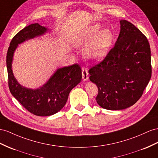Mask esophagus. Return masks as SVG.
Segmentation results:
<instances>
[{
  "label": "esophagus",
  "mask_w": 158,
  "mask_h": 158,
  "mask_svg": "<svg viewBox=\"0 0 158 158\" xmlns=\"http://www.w3.org/2000/svg\"><path fill=\"white\" fill-rule=\"evenodd\" d=\"M82 76L83 79L84 81H87L89 79V73L88 70L85 68H82Z\"/></svg>",
  "instance_id": "esophagus-1"
}]
</instances>
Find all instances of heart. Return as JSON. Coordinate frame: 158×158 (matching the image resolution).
I'll return each instance as SVG.
<instances>
[{
	"label": "heart",
	"mask_w": 158,
	"mask_h": 158,
	"mask_svg": "<svg viewBox=\"0 0 158 158\" xmlns=\"http://www.w3.org/2000/svg\"><path fill=\"white\" fill-rule=\"evenodd\" d=\"M101 26L96 24L74 37L77 47L85 46L83 55L91 61H98L106 55L112 44L113 35L109 29L99 31Z\"/></svg>",
	"instance_id": "b5f03b06"
}]
</instances>
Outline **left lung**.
<instances>
[{
  "label": "left lung",
  "instance_id": "left-lung-1",
  "mask_svg": "<svg viewBox=\"0 0 158 158\" xmlns=\"http://www.w3.org/2000/svg\"><path fill=\"white\" fill-rule=\"evenodd\" d=\"M115 46L102 62L90 68L91 81L98 87L96 102L109 110L135 104L152 77L151 50L146 37L125 20H121Z\"/></svg>",
  "mask_w": 158,
  "mask_h": 158
}]
</instances>
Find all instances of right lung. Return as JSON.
<instances>
[{"label": "right lung", "mask_w": 158, "mask_h": 158, "mask_svg": "<svg viewBox=\"0 0 158 158\" xmlns=\"http://www.w3.org/2000/svg\"><path fill=\"white\" fill-rule=\"evenodd\" d=\"M46 27L38 23L32 24L20 31L12 39L6 54L9 87L11 94L31 114L37 116H49L59 111L65 105L70 91L82 78L79 64L58 69L48 81L37 89L20 85L13 75L12 62L15 51L25 40L44 34Z\"/></svg>", "instance_id": "1"}]
</instances>
